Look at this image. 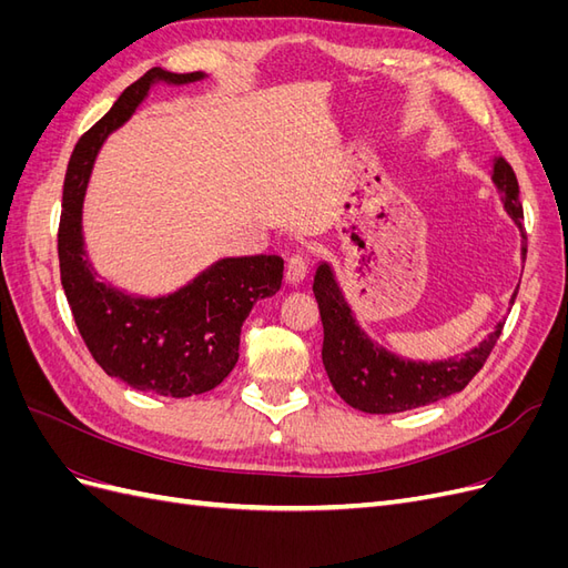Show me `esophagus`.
<instances>
[{
    "label": "esophagus",
    "mask_w": 568,
    "mask_h": 568,
    "mask_svg": "<svg viewBox=\"0 0 568 568\" xmlns=\"http://www.w3.org/2000/svg\"><path fill=\"white\" fill-rule=\"evenodd\" d=\"M305 274H307V263H305V257L301 255V253H294L286 261V272H284V277H286V282L291 284V286H296V284H301L303 280H305Z\"/></svg>",
    "instance_id": "1"
}]
</instances>
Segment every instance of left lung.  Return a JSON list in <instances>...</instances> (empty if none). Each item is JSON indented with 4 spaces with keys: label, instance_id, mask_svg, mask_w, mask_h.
<instances>
[{
    "label": "left lung",
    "instance_id": "left-lung-1",
    "mask_svg": "<svg viewBox=\"0 0 568 568\" xmlns=\"http://www.w3.org/2000/svg\"><path fill=\"white\" fill-rule=\"evenodd\" d=\"M493 182L500 189L505 211L521 230L524 209L519 201V182L505 159H495ZM313 291L324 326L322 363L326 376L343 400L367 415H393V412L415 409L459 393L484 367L505 326V322L497 324L488 338L459 359L448 357L438 363H412V359L379 348L359 329L334 272L326 263L315 272ZM517 291H514L511 303L517 298Z\"/></svg>",
    "mask_w": 568,
    "mask_h": 568
}]
</instances>
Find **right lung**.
<instances>
[{
  "mask_svg": "<svg viewBox=\"0 0 568 568\" xmlns=\"http://www.w3.org/2000/svg\"><path fill=\"white\" fill-rule=\"evenodd\" d=\"M203 73L151 68L80 136L68 161L59 222L61 284L78 332L97 365L136 390L189 398L213 390L234 369L251 307L282 286L280 255L222 257L168 296H130L97 280L82 239V201L99 146L130 120L153 82L186 84Z\"/></svg>",
  "mask_w": 568,
  "mask_h": 568,
  "instance_id": "right-lung-1",
  "label": "right lung"
}]
</instances>
